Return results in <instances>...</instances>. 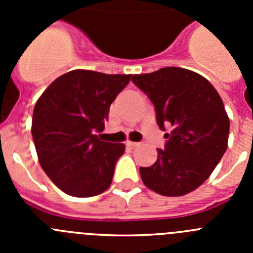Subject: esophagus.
Returning a JSON list of instances; mask_svg holds the SVG:
<instances>
[{"instance_id":"1","label":"esophagus","mask_w":253,"mask_h":253,"mask_svg":"<svg viewBox=\"0 0 253 253\" xmlns=\"http://www.w3.org/2000/svg\"><path fill=\"white\" fill-rule=\"evenodd\" d=\"M126 146H129V147H138V146H139V143H138V142H131V140H126Z\"/></svg>"}]
</instances>
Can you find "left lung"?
Returning <instances> with one entry per match:
<instances>
[{
  "instance_id": "left-lung-1",
  "label": "left lung",
  "mask_w": 253,
  "mask_h": 253,
  "mask_svg": "<svg viewBox=\"0 0 253 253\" xmlns=\"http://www.w3.org/2000/svg\"><path fill=\"white\" fill-rule=\"evenodd\" d=\"M131 81L153 102L165 130L157 161L140 167L143 184L163 196H182L211 175L228 147L229 118L214 86L199 73L180 67L134 75Z\"/></svg>"
}]
</instances>
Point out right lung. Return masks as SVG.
<instances>
[{
    "label": "right lung",
    "instance_id": "right-lung-1",
    "mask_svg": "<svg viewBox=\"0 0 253 253\" xmlns=\"http://www.w3.org/2000/svg\"><path fill=\"white\" fill-rule=\"evenodd\" d=\"M131 75L75 69L51 82L33 113L31 134L38 160L49 178L68 195L88 198L111 185L123 143L104 142L111 102Z\"/></svg>",
    "mask_w": 253,
    "mask_h": 253
}]
</instances>
